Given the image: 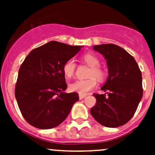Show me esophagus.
Here are the masks:
<instances>
[{"instance_id": "obj_1", "label": "esophagus", "mask_w": 155, "mask_h": 155, "mask_svg": "<svg viewBox=\"0 0 155 155\" xmlns=\"http://www.w3.org/2000/svg\"><path fill=\"white\" fill-rule=\"evenodd\" d=\"M85 96H86V94H79V99H83V98H84Z\"/></svg>"}]
</instances>
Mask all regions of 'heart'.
I'll list each match as a JSON object with an SVG mask.
<instances>
[{"label":"heart","mask_w":155,"mask_h":155,"mask_svg":"<svg viewBox=\"0 0 155 155\" xmlns=\"http://www.w3.org/2000/svg\"><path fill=\"white\" fill-rule=\"evenodd\" d=\"M82 60L88 66L91 67L88 77L87 80H78L70 84L69 88L71 91L78 93L81 94H86L88 91L94 89L97 86V80H103L105 77V72L101 68H99V59L93 53H86L82 57ZM76 69V64L74 59H69L64 63L63 66V73L67 78H71L74 76Z\"/></svg>","instance_id":"b5f03b06"}]
</instances>
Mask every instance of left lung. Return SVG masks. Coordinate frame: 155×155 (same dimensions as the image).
<instances>
[{"mask_svg": "<svg viewBox=\"0 0 155 155\" xmlns=\"http://www.w3.org/2000/svg\"><path fill=\"white\" fill-rule=\"evenodd\" d=\"M93 50L105 59L108 78L101 87L105 94H93L96 104L91 114L104 127H120L132 118L143 96L141 72L135 59L120 46L96 45Z\"/></svg>", "mask_w": 155, "mask_h": 155, "instance_id": "obj_1", "label": "left lung"}]
</instances>
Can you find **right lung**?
I'll list each match as a JSON object with an SVG mask.
<instances>
[{
    "label": "right lung",
    "mask_w": 155,
    "mask_h": 155,
    "mask_svg": "<svg viewBox=\"0 0 155 155\" xmlns=\"http://www.w3.org/2000/svg\"><path fill=\"white\" fill-rule=\"evenodd\" d=\"M82 46L50 41L31 50L20 67L15 98L23 117L30 125L46 130L64 121L79 99L76 92L66 93L63 73L66 61Z\"/></svg>",
    "instance_id": "1"
}]
</instances>
